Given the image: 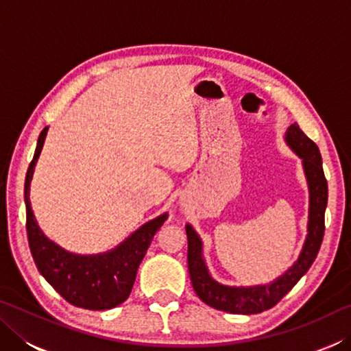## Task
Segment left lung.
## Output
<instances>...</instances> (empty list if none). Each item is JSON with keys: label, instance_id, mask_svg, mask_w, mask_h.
<instances>
[{"label": "left lung", "instance_id": "obj_1", "mask_svg": "<svg viewBox=\"0 0 351 351\" xmlns=\"http://www.w3.org/2000/svg\"><path fill=\"white\" fill-rule=\"evenodd\" d=\"M287 144L293 148L297 156L302 158L305 176L310 189V215H308V235L304 249L294 265L268 285L255 287H226L210 277L203 258V243L190 224L187 232V263L190 280L195 293L201 300L219 311L232 314H257L277 305L287 295L302 276L311 268L322 245L325 232V207L328 201V184H326L322 156L317 145L302 132L297 123H293L285 134Z\"/></svg>", "mask_w": 351, "mask_h": 351}]
</instances>
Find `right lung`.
Masks as SVG:
<instances>
[{
  "label": "right lung",
  "mask_w": 351,
  "mask_h": 351,
  "mask_svg": "<svg viewBox=\"0 0 351 351\" xmlns=\"http://www.w3.org/2000/svg\"><path fill=\"white\" fill-rule=\"evenodd\" d=\"M46 133L47 127L38 136L25 182L26 230L34 261L40 274L71 305L85 310H111L128 299L141 261L154 234L167 219V213L141 226L125 241L105 254L77 255L64 251L41 232L29 199V186Z\"/></svg>",
  "instance_id": "1"
}]
</instances>
